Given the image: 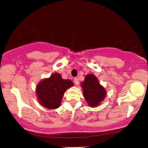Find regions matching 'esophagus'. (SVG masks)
<instances>
[{"label":"esophagus","instance_id":"1","mask_svg":"<svg viewBox=\"0 0 148 148\" xmlns=\"http://www.w3.org/2000/svg\"><path fill=\"white\" fill-rule=\"evenodd\" d=\"M74 84H75L76 85H78V84H79V81H78V79L77 78H74Z\"/></svg>","mask_w":148,"mask_h":148}]
</instances>
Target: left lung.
Returning a JSON list of instances; mask_svg holds the SVG:
<instances>
[{
	"label": "left lung",
	"instance_id": "8db88e82",
	"mask_svg": "<svg viewBox=\"0 0 148 148\" xmlns=\"http://www.w3.org/2000/svg\"><path fill=\"white\" fill-rule=\"evenodd\" d=\"M80 86L84 98L90 107H96L100 105L107 93L105 88L100 85L96 76L92 74L85 76V80L81 82Z\"/></svg>",
	"mask_w": 148,
	"mask_h": 148
}]
</instances>
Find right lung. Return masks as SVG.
<instances>
[{
  "instance_id": "1",
  "label": "right lung",
  "mask_w": 148,
  "mask_h": 148,
  "mask_svg": "<svg viewBox=\"0 0 148 148\" xmlns=\"http://www.w3.org/2000/svg\"><path fill=\"white\" fill-rule=\"evenodd\" d=\"M74 86L72 80L63 79L59 73L44 78L36 86V96L40 104L48 109H56L61 105L67 89Z\"/></svg>"
}]
</instances>
